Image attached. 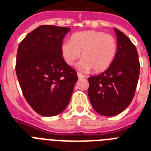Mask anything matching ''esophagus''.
Here are the masks:
<instances>
[{"label": "esophagus", "mask_w": 151, "mask_h": 151, "mask_svg": "<svg viewBox=\"0 0 151 151\" xmlns=\"http://www.w3.org/2000/svg\"><path fill=\"white\" fill-rule=\"evenodd\" d=\"M77 75H78V78H84L83 74H81V73H77Z\"/></svg>", "instance_id": "obj_1"}]
</instances>
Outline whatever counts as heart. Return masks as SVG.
I'll return each instance as SVG.
<instances>
[{"mask_svg":"<svg viewBox=\"0 0 151 151\" xmlns=\"http://www.w3.org/2000/svg\"><path fill=\"white\" fill-rule=\"evenodd\" d=\"M118 49L116 40L111 35L98 31H86L74 33L70 40L62 45V55L68 65L83 58L77 67L81 70L93 69L95 73L105 70L116 57Z\"/></svg>","mask_w":151,"mask_h":151,"instance_id":"1","label":"heart"}]
</instances>
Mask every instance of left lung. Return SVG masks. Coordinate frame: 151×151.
Instances as JSON below:
<instances>
[{
  "instance_id": "1",
  "label": "left lung",
  "mask_w": 151,
  "mask_h": 151,
  "mask_svg": "<svg viewBox=\"0 0 151 151\" xmlns=\"http://www.w3.org/2000/svg\"><path fill=\"white\" fill-rule=\"evenodd\" d=\"M118 49L106 70L88 78V96L94 110L104 116L118 115L134 96L140 65L136 47L126 35L114 27Z\"/></svg>"
}]
</instances>
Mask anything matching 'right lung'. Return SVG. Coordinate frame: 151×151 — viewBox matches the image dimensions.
<instances>
[{"label": "right lung", "mask_w": 151, "mask_h": 151, "mask_svg": "<svg viewBox=\"0 0 151 151\" xmlns=\"http://www.w3.org/2000/svg\"><path fill=\"white\" fill-rule=\"evenodd\" d=\"M70 28L42 25L22 40L16 72L23 94L35 111L55 116L70 103L78 78L62 55L63 40Z\"/></svg>", "instance_id": "1"}]
</instances>
